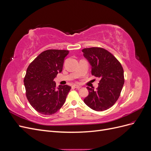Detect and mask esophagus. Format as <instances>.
Wrapping results in <instances>:
<instances>
[{
	"label": "esophagus",
	"mask_w": 151,
	"mask_h": 151,
	"mask_svg": "<svg viewBox=\"0 0 151 151\" xmlns=\"http://www.w3.org/2000/svg\"><path fill=\"white\" fill-rule=\"evenodd\" d=\"M72 87L74 88H76V89H81L82 88L81 86H78V85H74Z\"/></svg>",
	"instance_id": "esophagus-1"
}]
</instances>
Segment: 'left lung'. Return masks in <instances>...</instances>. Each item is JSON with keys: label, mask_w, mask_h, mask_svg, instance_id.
Returning <instances> with one entry per match:
<instances>
[{"label": "left lung", "mask_w": 151, "mask_h": 151, "mask_svg": "<svg viewBox=\"0 0 151 151\" xmlns=\"http://www.w3.org/2000/svg\"><path fill=\"white\" fill-rule=\"evenodd\" d=\"M84 57L91 66V74L100 78L96 90L87 87L85 104L101 111L111 108L119 98L124 84V72L120 62L108 50L99 47L84 48Z\"/></svg>", "instance_id": "8db88e82"}]
</instances>
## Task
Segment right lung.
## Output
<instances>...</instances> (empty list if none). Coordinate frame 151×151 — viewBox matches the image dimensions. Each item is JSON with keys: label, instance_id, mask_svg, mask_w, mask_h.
<instances>
[{"label": "right lung", "instance_id": "right-lung-1", "mask_svg": "<svg viewBox=\"0 0 151 151\" xmlns=\"http://www.w3.org/2000/svg\"><path fill=\"white\" fill-rule=\"evenodd\" d=\"M65 50H48L41 53L28 66L24 79L26 95L36 111L45 115L57 112L64 104L71 89L68 85L56 88L53 81L62 71Z\"/></svg>", "mask_w": 151, "mask_h": 151}]
</instances>
